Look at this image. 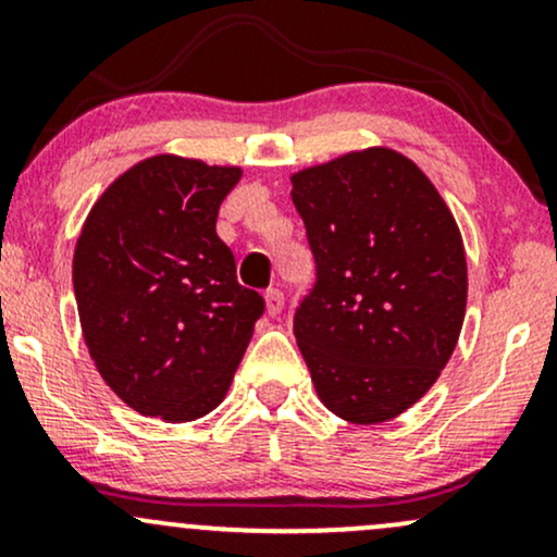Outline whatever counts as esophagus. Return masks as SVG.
I'll return each instance as SVG.
<instances>
[{
  "mask_svg": "<svg viewBox=\"0 0 557 557\" xmlns=\"http://www.w3.org/2000/svg\"><path fill=\"white\" fill-rule=\"evenodd\" d=\"M264 304H267V314H270V317H277L280 311H283V306H285V296H283V290H277V287H272V290H267Z\"/></svg>",
  "mask_w": 557,
  "mask_h": 557,
  "instance_id": "1",
  "label": "esophagus"
}]
</instances>
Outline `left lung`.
I'll return each instance as SVG.
<instances>
[{"label":"left lung","instance_id":"1","mask_svg":"<svg viewBox=\"0 0 557 557\" xmlns=\"http://www.w3.org/2000/svg\"><path fill=\"white\" fill-rule=\"evenodd\" d=\"M290 183L317 261L293 332L319 400L350 424L400 417L437 382L463 327L456 216L387 146L298 170Z\"/></svg>","mask_w":557,"mask_h":557}]
</instances>
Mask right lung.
I'll list each match as a JSON object with an SVG mask.
<instances>
[{"instance_id": "add662e5", "label": "right lung", "mask_w": 557, "mask_h": 557, "mask_svg": "<svg viewBox=\"0 0 557 557\" xmlns=\"http://www.w3.org/2000/svg\"><path fill=\"white\" fill-rule=\"evenodd\" d=\"M240 175L177 154L140 159L83 222L73 253L83 341L101 380L144 417L183 424L214 411L264 311L216 235Z\"/></svg>"}]
</instances>
